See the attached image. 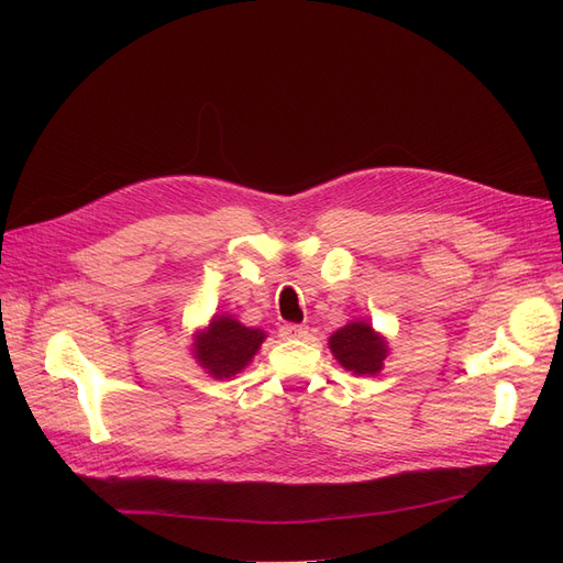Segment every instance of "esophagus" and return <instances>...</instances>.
Listing matches in <instances>:
<instances>
[{
    "label": "esophagus",
    "instance_id": "1",
    "mask_svg": "<svg viewBox=\"0 0 563 563\" xmlns=\"http://www.w3.org/2000/svg\"><path fill=\"white\" fill-rule=\"evenodd\" d=\"M282 335L284 338H305L308 335V327H305V323H284Z\"/></svg>",
    "mask_w": 563,
    "mask_h": 563
}]
</instances>
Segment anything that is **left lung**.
Returning a JSON list of instances; mask_svg holds the SVG:
<instances>
[{"mask_svg": "<svg viewBox=\"0 0 563 563\" xmlns=\"http://www.w3.org/2000/svg\"><path fill=\"white\" fill-rule=\"evenodd\" d=\"M335 360L356 376H376L387 356V343L368 323L354 321L329 340Z\"/></svg>", "mask_w": 563, "mask_h": 563, "instance_id": "left-lung-1", "label": "left lung"}]
</instances>
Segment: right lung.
<instances>
[{
  "label": "right lung",
  "mask_w": 563,
  "mask_h": 563,
  "mask_svg": "<svg viewBox=\"0 0 563 563\" xmlns=\"http://www.w3.org/2000/svg\"><path fill=\"white\" fill-rule=\"evenodd\" d=\"M265 333L261 329L242 327L232 317H216L211 327L197 335L195 352L199 364L216 378H230L242 371L251 356L258 352Z\"/></svg>",
  "instance_id": "right-lung-1"
}]
</instances>
